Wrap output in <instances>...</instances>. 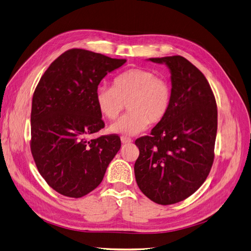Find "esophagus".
Instances as JSON below:
<instances>
[{
  "instance_id": "34e87169",
  "label": "esophagus",
  "mask_w": 251,
  "mask_h": 251,
  "mask_svg": "<svg viewBox=\"0 0 251 251\" xmlns=\"http://www.w3.org/2000/svg\"><path fill=\"white\" fill-rule=\"evenodd\" d=\"M121 142H122L123 144H130V143H132V140H131V138L122 136V137H121Z\"/></svg>"
}]
</instances>
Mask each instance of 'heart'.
Listing matches in <instances>:
<instances>
[{"mask_svg": "<svg viewBox=\"0 0 251 251\" xmlns=\"http://www.w3.org/2000/svg\"><path fill=\"white\" fill-rule=\"evenodd\" d=\"M99 113L115 120L127 103L128 113L109 126V131L124 136L136 135L148 125L158 124L168 115L172 103V87L163 77L144 68L119 74L113 88L99 86L95 91Z\"/></svg>", "mask_w": 251, "mask_h": 251, "instance_id": "b5f03b06", "label": "heart"}]
</instances>
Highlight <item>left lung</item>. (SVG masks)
I'll list each match as a JSON object with an SVG mask.
<instances>
[{
	"mask_svg": "<svg viewBox=\"0 0 251 251\" xmlns=\"http://www.w3.org/2000/svg\"><path fill=\"white\" fill-rule=\"evenodd\" d=\"M171 71L172 103L150 135L137 138L138 187L159 205L189 198L205 182L214 161L217 106L205 75L181 55L151 58Z\"/></svg>",
	"mask_w": 251,
	"mask_h": 251,
	"instance_id": "obj_1",
	"label": "left lung"
}]
</instances>
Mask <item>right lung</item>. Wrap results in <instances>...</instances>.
Here are the masks:
<instances>
[{"mask_svg":"<svg viewBox=\"0 0 251 251\" xmlns=\"http://www.w3.org/2000/svg\"><path fill=\"white\" fill-rule=\"evenodd\" d=\"M125 59L86 50L62 53L37 85L31 111V152L50 186L69 198H81L101 183L121 148L115 134L88 140L104 127L95 91Z\"/></svg>","mask_w":251,"mask_h":251,"instance_id":"right-lung-1","label":"right lung"}]
</instances>
